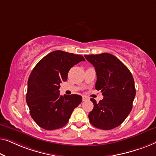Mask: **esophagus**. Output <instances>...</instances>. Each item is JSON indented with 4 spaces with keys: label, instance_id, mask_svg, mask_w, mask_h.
I'll list each match as a JSON object with an SVG mask.
<instances>
[{
    "label": "esophagus",
    "instance_id": "34e87169",
    "mask_svg": "<svg viewBox=\"0 0 156 156\" xmlns=\"http://www.w3.org/2000/svg\"><path fill=\"white\" fill-rule=\"evenodd\" d=\"M88 100H89V98L86 97V96H83V101H86Z\"/></svg>",
    "mask_w": 156,
    "mask_h": 156
}]
</instances>
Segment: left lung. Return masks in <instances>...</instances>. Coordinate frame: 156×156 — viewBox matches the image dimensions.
<instances>
[{
    "label": "left lung",
    "mask_w": 156,
    "mask_h": 156,
    "mask_svg": "<svg viewBox=\"0 0 156 156\" xmlns=\"http://www.w3.org/2000/svg\"><path fill=\"white\" fill-rule=\"evenodd\" d=\"M95 67L97 81L95 89L101 90L103 99L93 102L89 113L90 124L96 128L110 130L119 126L132 109L136 95L134 80L131 72L119 59L112 54L85 55Z\"/></svg>",
    "instance_id": "8db88e82"
}]
</instances>
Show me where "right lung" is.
<instances>
[{"label":"right lung","mask_w":156,"mask_h":156,"mask_svg":"<svg viewBox=\"0 0 156 156\" xmlns=\"http://www.w3.org/2000/svg\"><path fill=\"white\" fill-rule=\"evenodd\" d=\"M84 61L81 55L57 50L44 57L32 70L26 101L32 118L42 129L54 130L64 126L82 102L80 95H60L58 89L67 80L69 70Z\"/></svg>","instance_id":"right-lung-1"}]
</instances>
